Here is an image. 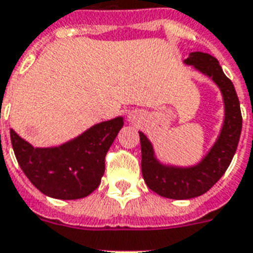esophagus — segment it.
Listing matches in <instances>:
<instances>
[{"mask_svg": "<svg viewBox=\"0 0 253 253\" xmlns=\"http://www.w3.org/2000/svg\"><path fill=\"white\" fill-rule=\"evenodd\" d=\"M140 113L138 112H133V113H130V115H129V120L130 121H136V120H138V119H140Z\"/></svg>", "mask_w": 253, "mask_h": 253, "instance_id": "esophagus-1", "label": "esophagus"}]
</instances>
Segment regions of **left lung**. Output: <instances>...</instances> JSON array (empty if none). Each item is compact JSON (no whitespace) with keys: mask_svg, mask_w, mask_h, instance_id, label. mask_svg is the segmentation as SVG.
<instances>
[{"mask_svg":"<svg viewBox=\"0 0 253 253\" xmlns=\"http://www.w3.org/2000/svg\"><path fill=\"white\" fill-rule=\"evenodd\" d=\"M186 64H193L218 84L226 105L222 133L210 153L193 168L161 165L154 158L152 144L140 132L141 169L146 185L154 193L170 199H190L207 193L228 169L242 133V112L235 87L223 72L216 58L206 52H190Z\"/></svg>","mask_w":253,"mask_h":253,"instance_id":"1","label":"left lung"}]
</instances>
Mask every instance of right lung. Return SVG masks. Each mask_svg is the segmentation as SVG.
Wrapping results in <instances>:
<instances>
[{
    "mask_svg": "<svg viewBox=\"0 0 253 253\" xmlns=\"http://www.w3.org/2000/svg\"><path fill=\"white\" fill-rule=\"evenodd\" d=\"M123 125V117L100 123L58 148H34L13 129L10 138L21 169L41 193L56 199H80L100 185L107 152Z\"/></svg>",
    "mask_w": 253,
    "mask_h": 253,
    "instance_id": "right-lung-1",
    "label": "right lung"
}]
</instances>
